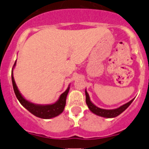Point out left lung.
Returning <instances> with one entry per match:
<instances>
[{"mask_svg": "<svg viewBox=\"0 0 149 149\" xmlns=\"http://www.w3.org/2000/svg\"><path fill=\"white\" fill-rule=\"evenodd\" d=\"M85 94H86V103L87 104L88 107L90 110V111L93 113H95V115L99 116L101 117H104V118H114V117L118 116L119 115H120L122 112H124L126 109L130 106L132 101H134V99H132L131 101H130L127 103L125 104L122 106L119 107L116 109H113V110H106V109H101L100 107H98L97 106L94 104L90 101V98H89V95L88 94V93L86 92V89L85 90Z\"/></svg>", "mask_w": 149, "mask_h": 149, "instance_id": "obj_1", "label": "left lung"}]
</instances>
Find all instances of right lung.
Wrapping results in <instances>:
<instances>
[{
	"label": "right lung",
	"instance_id": "right-lung-1",
	"mask_svg": "<svg viewBox=\"0 0 149 149\" xmlns=\"http://www.w3.org/2000/svg\"><path fill=\"white\" fill-rule=\"evenodd\" d=\"M15 65H16V61L14 63L13 70H12V82H13V89L15 92V96L21 103V104L24 108L27 109L29 112H30L33 115L41 118V119H51V118H54L62 113L65 108V103H66V97L68 91H69L70 85H68V87L67 88L66 90L60 95L59 99L55 103L51 104H37L32 103L24 98L17 87L13 73V68H15Z\"/></svg>",
	"mask_w": 149,
	"mask_h": 149
}]
</instances>
